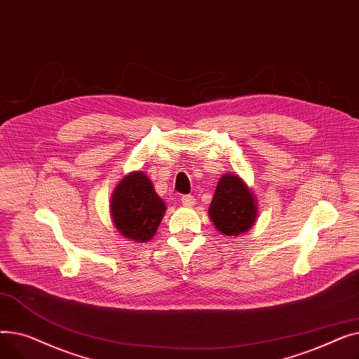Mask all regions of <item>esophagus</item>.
Wrapping results in <instances>:
<instances>
[{"instance_id":"1","label":"esophagus","mask_w":359,"mask_h":359,"mask_svg":"<svg viewBox=\"0 0 359 359\" xmlns=\"http://www.w3.org/2000/svg\"><path fill=\"white\" fill-rule=\"evenodd\" d=\"M182 203L184 206H194L196 203V201L192 195H184V196H182Z\"/></svg>"}]
</instances>
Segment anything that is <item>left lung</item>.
I'll return each instance as SVG.
<instances>
[{
  "instance_id": "1",
  "label": "left lung",
  "mask_w": 359,
  "mask_h": 359,
  "mask_svg": "<svg viewBox=\"0 0 359 359\" xmlns=\"http://www.w3.org/2000/svg\"><path fill=\"white\" fill-rule=\"evenodd\" d=\"M208 215L217 231L227 237H237L249 231L256 222V195L240 176L224 175L215 187Z\"/></svg>"
}]
</instances>
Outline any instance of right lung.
Segmentation results:
<instances>
[{
  "label": "right lung",
  "mask_w": 359,
  "mask_h": 359,
  "mask_svg": "<svg viewBox=\"0 0 359 359\" xmlns=\"http://www.w3.org/2000/svg\"><path fill=\"white\" fill-rule=\"evenodd\" d=\"M167 206L157 195L147 173H128L110 198V215L123 238L148 243L158 230Z\"/></svg>",
  "instance_id": "right-lung-1"
}]
</instances>
